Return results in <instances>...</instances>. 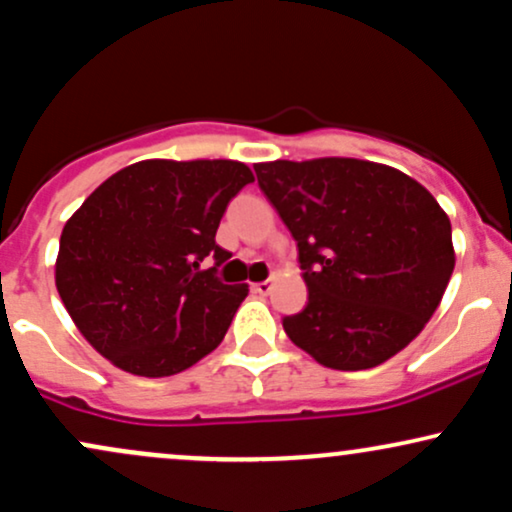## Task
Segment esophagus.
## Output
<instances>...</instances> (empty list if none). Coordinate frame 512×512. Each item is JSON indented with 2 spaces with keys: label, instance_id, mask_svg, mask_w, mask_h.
I'll return each instance as SVG.
<instances>
[{
  "label": "esophagus",
  "instance_id": "1",
  "mask_svg": "<svg viewBox=\"0 0 512 512\" xmlns=\"http://www.w3.org/2000/svg\"><path fill=\"white\" fill-rule=\"evenodd\" d=\"M252 291L260 293V296H267V293L272 291V284H269V281H257V284H252Z\"/></svg>",
  "mask_w": 512,
  "mask_h": 512
}]
</instances>
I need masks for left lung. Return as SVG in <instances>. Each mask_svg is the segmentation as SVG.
Masks as SVG:
<instances>
[{
  "instance_id": "1",
  "label": "left lung",
  "mask_w": 512,
  "mask_h": 512,
  "mask_svg": "<svg viewBox=\"0 0 512 512\" xmlns=\"http://www.w3.org/2000/svg\"><path fill=\"white\" fill-rule=\"evenodd\" d=\"M257 182L298 245L308 286L289 339L322 366L366 370L436 313L455 269L450 219L424 185L358 158L257 163Z\"/></svg>"
}]
</instances>
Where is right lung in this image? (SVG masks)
I'll return each instance as SVG.
<instances>
[{
	"mask_svg": "<svg viewBox=\"0 0 512 512\" xmlns=\"http://www.w3.org/2000/svg\"><path fill=\"white\" fill-rule=\"evenodd\" d=\"M238 161H139L64 223L55 284L86 342L117 368L166 378L195 366L231 327L245 284H223L216 245L228 202L252 182ZM207 256L215 267H198Z\"/></svg>",
	"mask_w": 512,
	"mask_h": 512,
	"instance_id": "right-lung-1",
	"label": "right lung"
}]
</instances>
